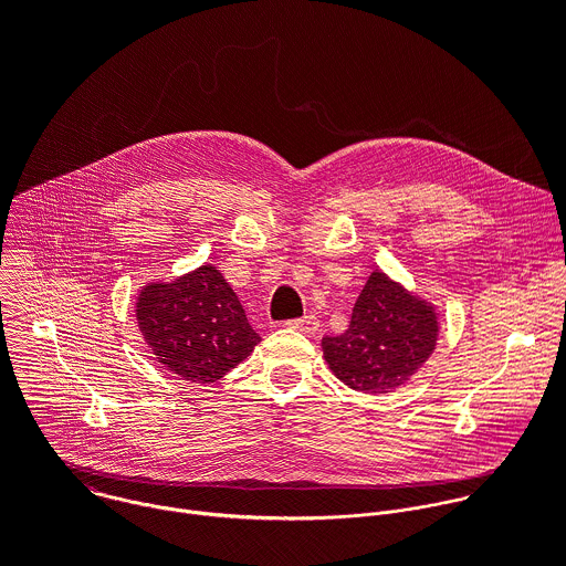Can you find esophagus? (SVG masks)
I'll use <instances>...</instances> for the list:
<instances>
[{
	"mask_svg": "<svg viewBox=\"0 0 566 566\" xmlns=\"http://www.w3.org/2000/svg\"><path fill=\"white\" fill-rule=\"evenodd\" d=\"M289 329H295V332H302V334H315L319 322L315 315H304V317H295V319H289L286 322Z\"/></svg>",
	"mask_w": 566,
	"mask_h": 566,
	"instance_id": "34e87169",
	"label": "esophagus"
}]
</instances>
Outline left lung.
Instances as JSON below:
<instances>
[{
    "label": "left lung",
    "mask_w": 566,
    "mask_h": 566,
    "mask_svg": "<svg viewBox=\"0 0 566 566\" xmlns=\"http://www.w3.org/2000/svg\"><path fill=\"white\" fill-rule=\"evenodd\" d=\"M437 338L434 306L374 271L354 304L349 329L322 338V352L345 385L363 394H385L421 369Z\"/></svg>",
    "instance_id": "left-lung-1"
}]
</instances>
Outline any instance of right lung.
Segmentation results:
<instances>
[{
  "mask_svg": "<svg viewBox=\"0 0 566 566\" xmlns=\"http://www.w3.org/2000/svg\"><path fill=\"white\" fill-rule=\"evenodd\" d=\"M136 319L158 363L192 382L219 380L262 340L212 264L140 289Z\"/></svg>",
  "mask_w": 566,
  "mask_h": 566,
  "instance_id": "1",
  "label": "right lung"
}]
</instances>
